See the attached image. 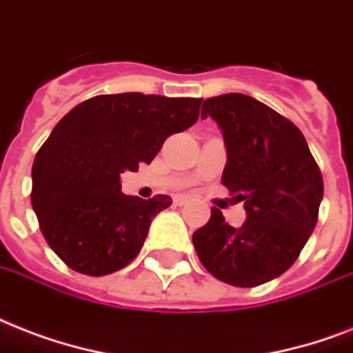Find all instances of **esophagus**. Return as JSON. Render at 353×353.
Returning a JSON list of instances; mask_svg holds the SVG:
<instances>
[{
  "mask_svg": "<svg viewBox=\"0 0 353 353\" xmlns=\"http://www.w3.org/2000/svg\"><path fill=\"white\" fill-rule=\"evenodd\" d=\"M174 204L176 206H185V204H190V199L188 196H174Z\"/></svg>",
  "mask_w": 353,
  "mask_h": 353,
  "instance_id": "1",
  "label": "esophagus"
}]
</instances>
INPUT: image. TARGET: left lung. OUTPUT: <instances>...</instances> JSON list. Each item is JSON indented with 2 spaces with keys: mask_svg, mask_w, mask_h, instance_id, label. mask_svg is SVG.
<instances>
[{
  "mask_svg": "<svg viewBox=\"0 0 353 353\" xmlns=\"http://www.w3.org/2000/svg\"><path fill=\"white\" fill-rule=\"evenodd\" d=\"M201 117H212L223 132L221 180L243 202L247 221L234 228L214 208L193 245L217 280L256 288L283 274L315 230L322 174L299 127L250 95L206 99Z\"/></svg>",
  "mask_w": 353,
  "mask_h": 353,
  "instance_id": "obj_1",
  "label": "left lung"
}]
</instances>
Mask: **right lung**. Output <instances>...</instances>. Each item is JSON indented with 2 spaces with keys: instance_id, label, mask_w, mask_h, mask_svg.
I'll list each match as a JSON object with an SVG mask.
<instances>
[{
  "instance_id": "obj_1",
  "label": "right lung",
  "mask_w": 353,
  "mask_h": 353,
  "mask_svg": "<svg viewBox=\"0 0 353 353\" xmlns=\"http://www.w3.org/2000/svg\"><path fill=\"white\" fill-rule=\"evenodd\" d=\"M201 99L97 95L65 114L32 163L31 204L46 241L70 269L105 276L143 247L171 196L121 193V173L151 163L163 141L199 119Z\"/></svg>"
}]
</instances>
